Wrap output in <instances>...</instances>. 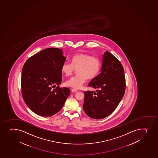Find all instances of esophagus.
Returning a JSON list of instances; mask_svg holds the SVG:
<instances>
[{
    "label": "esophagus",
    "instance_id": "esophagus-1",
    "mask_svg": "<svg viewBox=\"0 0 158 158\" xmlns=\"http://www.w3.org/2000/svg\"><path fill=\"white\" fill-rule=\"evenodd\" d=\"M71 91L73 92H77L78 91H77V89H71Z\"/></svg>",
    "mask_w": 158,
    "mask_h": 158
}]
</instances>
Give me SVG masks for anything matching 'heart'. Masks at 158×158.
Here are the masks:
<instances>
[{
	"label": "heart",
	"mask_w": 158,
	"mask_h": 158,
	"mask_svg": "<svg viewBox=\"0 0 158 158\" xmlns=\"http://www.w3.org/2000/svg\"><path fill=\"white\" fill-rule=\"evenodd\" d=\"M100 59L86 53L75 55L71 59V65L64 63L61 66V72L66 76H70L75 69L77 75L73 77L65 82L66 86L80 89L84 84L86 78L92 80L98 76L102 68Z\"/></svg>",
	"instance_id": "1"
}]
</instances>
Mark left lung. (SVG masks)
I'll use <instances>...</instances> for the list:
<instances>
[{
	"instance_id": "1",
	"label": "left lung",
	"mask_w": 158,
	"mask_h": 158,
	"mask_svg": "<svg viewBox=\"0 0 158 158\" xmlns=\"http://www.w3.org/2000/svg\"><path fill=\"white\" fill-rule=\"evenodd\" d=\"M101 72L89 84V86L99 90L85 92L83 110L92 119H103L110 115L125 93L123 67L108 51L103 54Z\"/></svg>"
}]
</instances>
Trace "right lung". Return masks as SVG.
Instances as JSON below:
<instances>
[{"label":"right lung","instance_id":"obj_1","mask_svg":"<svg viewBox=\"0 0 158 158\" xmlns=\"http://www.w3.org/2000/svg\"><path fill=\"white\" fill-rule=\"evenodd\" d=\"M66 59L61 49L47 48L29 58L23 66L22 95L27 106L38 115H54L70 94L69 89L59 86L62 80L61 66Z\"/></svg>","mask_w":158,"mask_h":158}]
</instances>
